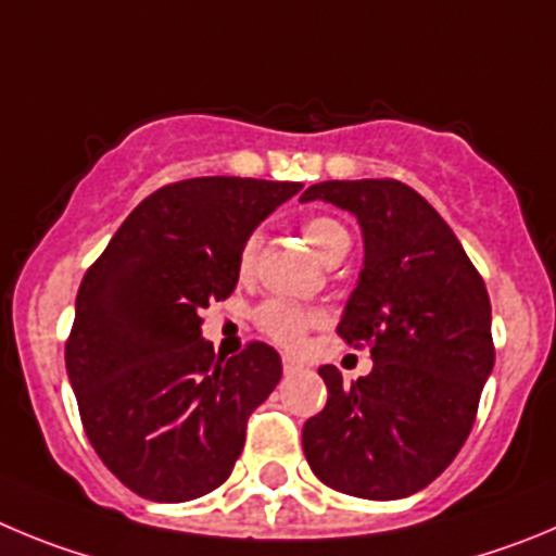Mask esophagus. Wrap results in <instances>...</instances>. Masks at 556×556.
<instances>
[{
    "label": "esophagus",
    "instance_id": "esophagus-1",
    "mask_svg": "<svg viewBox=\"0 0 556 556\" xmlns=\"http://www.w3.org/2000/svg\"><path fill=\"white\" fill-rule=\"evenodd\" d=\"M299 368V359L296 357H288V354H285L282 357V371L285 374H293Z\"/></svg>",
    "mask_w": 556,
    "mask_h": 556
}]
</instances>
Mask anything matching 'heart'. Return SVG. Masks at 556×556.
I'll return each mask as SVG.
<instances>
[{
	"label": "heart",
	"mask_w": 556,
	"mask_h": 556,
	"mask_svg": "<svg viewBox=\"0 0 556 556\" xmlns=\"http://www.w3.org/2000/svg\"><path fill=\"white\" fill-rule=\"evenodd\" d=\"M302 235H304V241L309 243V249H313L324 263H329V260L338 257V254H346L349 241H352L346 227L329 216L304 218ZM257 249H260V235L252 232L247 241H243L241 254H238V268H241V274H249L254 268ZM318 318H321V315L313 313V309H304L293 302H285V299H271V302L260 304L257 313H254L257 327L263 329L271 340L282 343V346H299V343L304 340V334L318 324Z\"/></svg>",
	"instance_id": "1"
}]
</instances>
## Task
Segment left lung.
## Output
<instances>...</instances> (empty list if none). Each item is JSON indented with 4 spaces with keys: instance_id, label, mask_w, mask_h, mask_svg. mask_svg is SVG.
Here are the masks:
<instances>
[{
    "instance_id": "8db88e82",
    "label": "left lung",
    "mask_w": 556,
    "mask_h": 556,
    "mask_svg": "<svg viewBox=\"0 0 556 556\" xmlns=\"http://www.w3.org/2000/svg\"><path fill=\"white\" fill-rule=\"evenodd\" d=\"M324 199L357 216L365 263L338 324L349 346H368V377L343 384L321 365L327 407L302 429L309 468L357 498H404L457 457L477 418L496 349L482 277L438 210L399 179H329Z\"/></svg>"
}]
</instances>
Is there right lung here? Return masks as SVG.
<instances>
[{
	"mask_svg": "<svg viewBox=\"0 0 556 556\" xmlns=\"http://www.w3.org/2000/svg\"><path fill=\"white\" fill-rule=\"evenodd\" d=\"M299 191L249 177L163 185L85 271L68 379L99 459L138 496L191 502L241 457L282 359L260 340L224 359L202 338V309L232 293L243 241Z\"/></svg>",
	"mask_w": 556,
	"mask_h": 556,
	"instance_id": "right-lung-1",
	"label": "right lung"
}]
</instances>
